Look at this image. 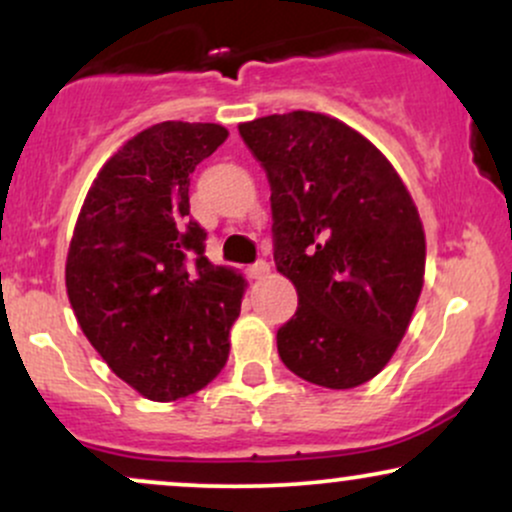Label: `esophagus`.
I'll return each instance as SVG.
<instances>
[{
	"mask_svg": "<svg viewBox=\"0 0 512 512\" xmlns=\"http://www.w3.org/2000/svg\"><path fill=\"white\" fill-rule=\"evenodd\" d=\"M269 262H264V260H260V262H255L252 264V267L248 269V274H250V279H264V276L269 274Z\"/></svg>",
	"mask_w": 512,
	"mask_h": 512,
	"instance_id": "34e87169",
	"label": "esophagus"
}]
</instances>
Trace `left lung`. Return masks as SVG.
Listing matches in <instances>:
<instances>
[{
    "instance_id": "1",
    "label": "left lung",
    "mask_w": 512,
    "mask_h": 512,
    "mask_svg": "<svg viewBox=\"0 0 512 512\" xmlns=\"http://www.w3.org/2000/svg\"><path fill=\"white\" fill-rule=\"evenodd\" d=\"M272 187L274 262L296 286L276 332L284 366L351 390L387 366L424 289L426 236L392 163L337 117L293 110L238 125Z\"/></svg>"
}]
</instances>
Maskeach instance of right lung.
Returning a JSON list of instances; mask_svg holds the SVG:
<instances>
[{"mask_svg": "<svg viewBox=\"0 0 512 512\" xmlns=\"http://www.w3.org/2000/svg\"><path fill=\"white\" fill-rule=\"evenodd\" d=\"M211 122H158L98 170L67 252V296L93 349L154 402L202 390L226 366L245 279L204 255L190 173L226 142Z\"/></svg>", "mask_w": 512, "mask_h": 512, "instance_id": "add662e5", "label": "right lung"}]
</instances>
